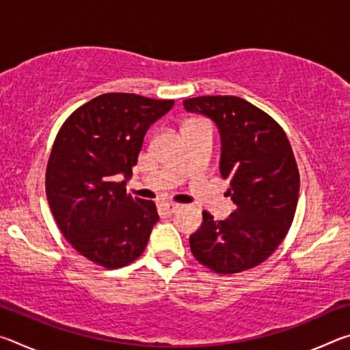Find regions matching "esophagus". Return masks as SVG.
Segmentation results:
<instances>
[{
  "mask_svg": "<svg viewBox=\"0 0 350 350\" xmlns=\"http://www.w3.org/2000/svg\"><path fill=\"white\" fill-rule=\"evenodd\" d=\"M162 206H163V211L167 213L168 216H171V215H173V213L177 210V208H179V204H173V202H165Z\"/></svg>",
  "mask_w": 350,
  "mask_h": 350,
  "instance_id": "1",
  "label": "esophagus"
}]
</instances>
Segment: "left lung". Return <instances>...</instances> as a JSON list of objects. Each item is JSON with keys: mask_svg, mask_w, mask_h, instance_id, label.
Returning <instances> with one entry per match:
<instances>
[{"mask_svg": "<svg viewBox=\"0 0 350 350\" xmlns=\"http://www.w3.org/2000/svg\"><path fill=\"white\" fill-rule=\"evenodd\" d=\"M221 134V176L236 205L225 221L204 211L189 236L193 256L216 273L232 275L264 262L286 238L299 194V173L284 129L267 112L234 96L183 100Z\"/></svg>", "mask_w": 350, "mask_h": 350, "instance_id": "8db88e82", "label": "left lung"}]
</instances>
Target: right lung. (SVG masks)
<instances>
[{"label":"right lung","instance_id":"right-lung-1","mask_svg":"<svg viewBox=\"0 0 350 350\" xmlns=\"http://www.w3.org/2000/svg\"><path fill=\"white\" fill-rule=\"evenodd\" d=\"M174 100L109 92L68 117L46 168V196L64 238L97 265L118 269L144 253L159 221L152 200L133 198V176L144 137Z\"/></svg>","mask_w":350,"mask_h":350}]
</instances>
